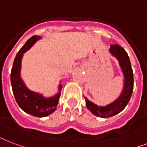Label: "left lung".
<instances>
[{
    "mask_svg": "<svg viewBox=\"0 0 147 147\" xmlns=\"http://www.w3.org/2000/svg\"><path fill=\"white\" fill-rule=\"evenodd\" d=\"M109 51L111 55L116 58L119 62V65L123 76V88L116 100L105 106H98L85 97L86 107L92 113L101 118L112 117L123 111L130 99L133 89V69L126 51L118 45H111Z\"/></svg>",
    "mask_w": 147,
    "mask_h": 147,
    "instance_id": "8db88e82",
    "label": "left lung"
}]
</instances>
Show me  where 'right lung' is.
I'll list each match as a JSON object with an SVG mask.
<instances>
[{"instance_id": "1", "label": "right lung", "mask_w": 147, "mask_h": 147, "mask_svg": "<svg viewBox=\"0 0 147 147\" xmlns=\"http://www.w3.org/2000/svg\"><path fill=\"white\" fill-rule=\"evenodd\" d=\"M41 36L34 35L28 39L18 52L11 72V82L14 98L19 107L26 113L36 117H45L54 113L59 104L62 85H59V92L53 96L45 97L42 94L29 89L21 76V61L24 54L31 49Z\"/></svg>"}]
</instances>
